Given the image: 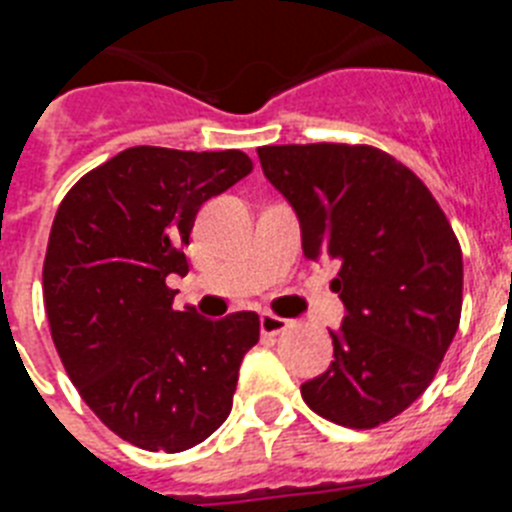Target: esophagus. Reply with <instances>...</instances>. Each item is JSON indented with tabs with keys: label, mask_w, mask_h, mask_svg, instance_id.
Segmentation results:
<instances>
[{
	"label": "esophagus",
	"mask_w": 512,
	"mask_h": 512,
	"mask_svg": "<svg viewBox=\"0 0 512 512\" xmlns=\"http://www.w3.org/2000/svg\"><path fill=\"white\" fill-rule=\"evenodd\" d=\"M259 323L264 336H277V333H282V330L289 328V320L279 318V315H271V312H264Z\"/></svg>",
	"instance_id": "34e87169"
}]
</instances>
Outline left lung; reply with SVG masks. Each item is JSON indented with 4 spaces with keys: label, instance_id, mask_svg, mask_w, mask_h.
<instances>
[{
    "label": "left lung",
    "instance_id": "left-lung-1",
    "mask_svg": "<svg viewBox=\"0 0 512 512\" xmlns=\"http://www.w3.org/2000/svg\"><path fill=\"white\" fill-rule=\"evenodd\" d=\"M261 169L295 207L305 259L338 261L346 305L328 372L307 408L377 428L433 382L461 318L464 264L449 220L418 176L374 146H261Z\"/></svg>",
    "mask_w": 512,
    "mask_h": 512
}]
</instances>
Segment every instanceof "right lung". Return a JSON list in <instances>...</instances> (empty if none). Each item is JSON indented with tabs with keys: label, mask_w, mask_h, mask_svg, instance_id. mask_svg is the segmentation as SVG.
Listing matches in <instances>:
<instances>
[{
	"label": "right lung",
	"mask_w": 512,
	"mask_h": 512,
	"mask_svg": "<svg viewBox=\"0 0 512 512\" xmlns=\"http://www.w3.org/2000/svg\"><path fill=\"white\" fill-rule=\"evenodd\" d=\"M243 151L135 146L84 174L58 205L43 300L63 369L99 420L146 451H187L225 423L259 315L174 310L194 217L251 174Z\"/></svg>",
	"instance_id": "1"
}]
</instances>
